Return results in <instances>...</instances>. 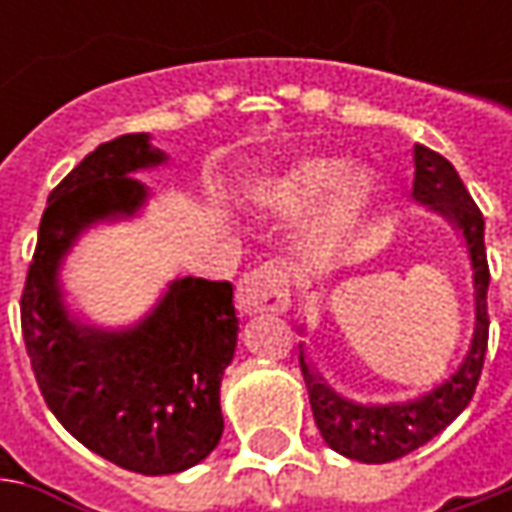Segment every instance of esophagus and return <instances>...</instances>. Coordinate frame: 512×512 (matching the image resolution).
I'll return each instance as SVG.
<instances>
[{"label": "esophagus", "instance_id": "esophagus-1", "mask_svg": "<svg viewBox=\"0 0 512 512\" xmlns=\"http://www.w3.org/2000/svg\"><path fill=\"white\" fill-rule=\"evenodd\" d=\"M236 302L245 316L256 313H285L290 305V285L282 265H262L245 273L236 287Z\"/></svg>", "mask_w": 512, "mask_h": 512}]
</instances>
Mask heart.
<instances>
[{"instance_id":"1","label":"heart","mask_w":512,"mask_h":512,"mask_svg":"<svg viewBox=\"0 0 512 512\" xmlns=\"http://www.w3.org/2000/svg\"><path fill=\"white\" fill-rule=\"evenodd\" d=\"M327 193L325 210L316 222V242L325 250L353 245L379 193L376 170L367 165H344L336 156H307L279 176L250 190V202L270 213H305Z\"/></svg>"}]
</instances>
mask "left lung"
I'll use <instances>...</instances> for the list:
<instances>
[{
    "label": "left lung",
    "instance_id": "left-lung-1",
    "mask_svg": "<svg viewBox=\"0 0 512 512\" xmlns=\"http://www.w3.org/2000/svg\"><path fill=\"white\" fill-rule=\"evenodd\" d=\"M413 165H416L413 199L447 219L453 230H459V236H462L467 262H470L476 322H473L470 347L464 353L462 364L453 370V376L407 402L362 404L344 399L325 382V376L316 370V364L307 359L305 344H299V364H302L313 419H316L322 439L336 453L364 464L402 459L416 447L430 442L433 436H439L473 399L479 376H482L484 353H487L490 270H487V253H484L482 210L470 199L456 168L436 150L416 145Z\"/></svg>",
    "mask_w": 512,
    "mask_h": 512
}]
</instances>
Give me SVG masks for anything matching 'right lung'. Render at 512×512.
<instances>
[{"label":"right lung","instance_id":"right-lung-1","mask_svg":"<svg viewBox=\"0 0 512 512\" xmlns=\"http://www.w3.org/2000/svg\"><path fill=\"white\" fill-rule=\"evenodd\" d=\"M168 153L128 133L88 153L50 193L22 293V333L50 413L96 456L142 476L199 464L222 439V376L239 319L230 282L173 279L136 325L70 313L62 265L88 227L136 216L150 190L133 173Z\"/></svg>","mask_w":512,"mask_h":512}]
</instances>
